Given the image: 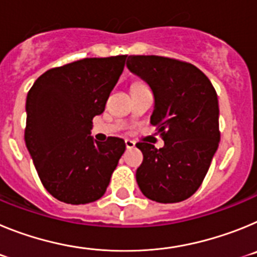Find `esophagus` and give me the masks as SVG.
Instances as JSON below:
<instances>
[{
  "label": "esophagus",
  "mask_w": 257,
  "mask_h": 257,
  "mask_svg": "<svg viewBox=\"0 0 257 257\" xmlns=\"http://www.w3.org/2000/svg\"><path fill=\"white\" fill-rule=\"evenodd\" d=\"M124 144H126L127 149H133L134 147H135V143H134L133 140H130V139L124 140Z\"/></svg>",
  "instance_id": "34e87169"
}]
</instances>
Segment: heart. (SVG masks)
<instances>
[{"mask_svg":"<svg viewBox=\"0 0 257 257\" xmlns=\"http://www.w3.org/2000/svg\"><path fill=\"white\" fill-rule=\"evenodd\" d=\"M139 85H142V83H135V85H134V86H139Z\"/></svg>","mask_w":257,"mask_h":257,"instance_id":"heart-1","label":"heart"}]
</instances>
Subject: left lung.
I'll return each instance as SVG.
<instances>
[{
    "mask_svg": "<svg viewBox=\"0 0 257 257\" xmlns=\"http://www.w3.org/2000/svg\"><path fill=\"white\" fill-rule=\"evenodd\" d=\"M154 95L151 123L165 147L138 143L143 163L136 181L147 198L176 203L201 187L220 142L219 101L206 74L193 64L156 55H130L126 63Z\"/></svg>",
    "mask_w": 257,
    "mask_h": 257,
    "instance_id": "left-lung-1",
    "label": "left lung"
}]
</instances>
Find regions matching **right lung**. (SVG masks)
Segmentation results:
<instances>
[{"label":"right lung","mask_w":257,"mask_h":257,"mask_svg":"<svg viewBox=\"0 0 257 257\" xmlns=\"http://www.w3.org/2000/svg\"><path fill=\"white\" fill-rule=\"evenodd\" d=\"M127 55L86 58L52 68L27 95V149L47 192L70 205L104 196L126 149L119 138L91 136L92 118L105 109Z\"/></svg>","instance_id":"1"}]
</instances>
